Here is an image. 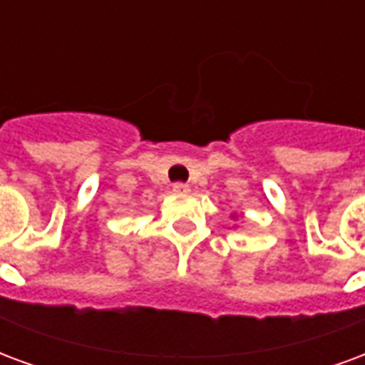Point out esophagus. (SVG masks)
I'll return each instance as SVG.
<instances>
[{
	"label": "esophagus",
	"mask_w": 365,
	"mask_h": 365,
	"mask_svg": "<svg viewBox=\"0 0 365 365\" xmlns=\"http://www.w3.org/2000/svg\"><path fill=\"white\" fill-rule=\"evenodd\" d=\"M172 191H174V193H178V195H185V193H190V185H185V183L178 182V183H174Z\"/></svg>",
	"instance_id": "esophagus-1"
}]
</instances>
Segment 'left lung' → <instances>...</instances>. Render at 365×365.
Listing matches in <instances>:
<instances>
[{
	"label": "left lung",
	"instance_id": "8db88e82",
	"mask_svg": "<svg viewBox=\"0 0 365 365\" xmlns=\"http://www.w3.org/2000/svg\"><path fill=\"white\" fill-rule=\"evenodd\" d=\"M236 218H237V215H236V212H234V215H232V220H236Z\"/></svg>",
	"mask_w": 365,
	"mask_h": 365
}]
</instances>
